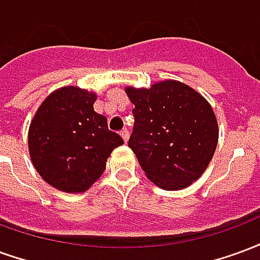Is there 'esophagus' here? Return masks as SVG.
Returning <instances> with one entry per match:
<instances>
[{"label": "esophagus", "mask_w": 260, "mask_h": 260, "mask_svg": "<svg viewBox=\"0 0 260 260\" xmlns=\"http://www.w3.org/2000/svg\"><path fill=\"white\" fill-rule=\"evenodd\" d=\"M119 134H121V136H122V139H124V142H125V143H126V142H128V139H129V131H128V129H122V131H121V132H119Z\"/></svg>", "instance_id": "34e87169"}]
</instances>
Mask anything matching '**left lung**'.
Wrapping results in <instances>:
<instances>
[{"instance_id":"1","label":"left lung","mask_w":260,"mask_h":260,"mask_svg":"<svg viewBox=\"0 0 260 260\" xmlns=\"http://www.w3.org/2000/svg\"><path fill=\"white\" fill-rule=\"evenodd\" d=\"M135 106L128 146L153 184L166 191L188 188L212 160L218 125L212 106L201 93L178 80L150 87L126 86Z\"/></svg>"}]
</instances>
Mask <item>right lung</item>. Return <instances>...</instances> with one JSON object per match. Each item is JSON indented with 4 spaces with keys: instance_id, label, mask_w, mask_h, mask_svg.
I'll list each match as a JSON object with an SVG mask.
<instances>
[{
    "instance_id": "add662e5",
    "label": "right lung",
    "mask_w": 260,
    "mask_h": 260,
    "mask_svg": "<svg viewBox=\"0 0 260 260\" xmlns=\"http://www.w3.org/2000/svg\"><path fill=\"white\" fill-rule=\"evenodd\" d=\"M96 93L65 86L48 94L29 126L27 146L36 171L48 185L68 193L85 192L106 170L122 138L108 131L93 108Z\"/></svg>"
}]
</instances>
